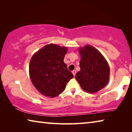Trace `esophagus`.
I'll list each match as a JSON object with an SVG mask.
<instances>
[{"mask_svg":"<svg viewBox=\"0 0 132 132\" xmlns=\"http://www.w3.org/2000/svg\"><path fill=\"white\" fill-rule=\"evenodd\" d=\"M72 73H73V76H75V75H76V70H73L72 71Z\"/></svg>","mask_w":132,"mask_h":132,"instance_id":"1","label":"esophagus"}]
</instances>
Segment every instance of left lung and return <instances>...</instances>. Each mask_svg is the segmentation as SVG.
I'll list each match as a JSON object with an SVG mask.
<instances>
[{
  "label": "left lung",
  "instance_id": "left-lung-1",
  "mask_svg": "<svg viewBox=\"0 0 132 132\" xmlns=\"http://www.w3.org/2000/svg\"><path fill=\"white\" fill-rule=\"evenodd\" d=\"M81 56L80 70L75 76L76 79L84 91L94 93L104 88L109 80V69L104 56L94 46L87 45L79 48Z\"/></svg>",
  "mask_w": 132,
  "mask_h": 132
}]
</instances>
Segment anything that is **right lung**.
I'll use <instances>...</instances> for the list:
<instances>
[{
  "label": "right lung",
  "mask_w": 132,
  "mask_h": 132,
  "mask_svg": "<svg viewBox=\"0 0 132 132\" xmlns=\"http://www.w3.org/2000/svg\"><path fill=\"white\" fill-rule=\"evenodd\" d=\"M67 52L65 46L50 44L32 55L29 75L32 83L41 94L51 98L57 96L73 77L63 61Z\"/></svg>",
  "instance_id": "1"
}]
</instances>
